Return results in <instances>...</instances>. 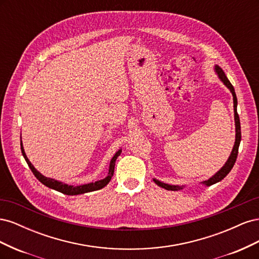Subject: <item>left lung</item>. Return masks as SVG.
Segmentation results:
<instances>
[{
	"instance_id": "left-lung-1",
	"label": "left lung",
	"mask_w": 259,
	"mask_h": 259,
	"mask_svg": "<svg viewBox=\"0 0 259 259\" xmlns=\"http://www.w3.org/2000/svg\"><path fill=\"white\" fill-rule=\"evenodd\" d=\"M215 71H216V73L218 74V77H219V79H221V81L227 86V88H228V89L230 90V92H231V94H232V96H233L234 122H236V142H234V146H233V149H232V151H231V154H230V156H229V159L227 160V162L225 163V165H224L221 169H219L214 176H211L209 179L205 180V182H203V184H204L205 186H211V185H214V184H216V183H218V182H221L222 179H224L227 175L229 174V171L232 169V167H233V165H234V163H236V161H237L238 151H239V146H240V142H241V125H240V117H239V114H238V112H237L238 100H237L236 92H234V89H233L232 84H231L230 81L228 80V77L226 76L225 72L223 71V69H222L221 67L215 66ZM153 182H154L156 185H158V186L164 188V189H166V190H173V191H175V190L183 189V187H180V186H174V185H168V184H164V183L160 182V180H158V179H153Z\"/></svg>"
}]
</instances>
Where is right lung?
<instances>
[{
  "label": "right lung",
  "mask_w": 259,
  "mask_h": 259,
  "mask_svg": "<svg viewBox=\"0 0 259 259\" xmlns=\"http://www.w3.org/2000/svg\"><path fill=\"white\" fill-rule=\"evenodd\" d=\"M21 146V152L23 158H25L26 162L28 163V165L30 167V169L32 170V173L34 174V176L36 177V179L40 180V182L45 185L46 187L52 188L54 190H57L61 193H65L68 195H76V194H82V193H86V192H91V191H96L101 189V188H104L105 186H107L109 184V182L111 180V177L113 176L114 173V165H115V161L117 159V156H119L122 152V149H120L119 151H116V153L113 155V158L110 161V165H109V173L108 176L104 179L101 180H97L95 183H90V184H86V185H81V186H71V185H67L59 182V180H55L53 178H49V177H45L43 176L40 171L36 170L35 167L31 164V162L29 161V159L27 158V155L25 153V150H23V147H22V143L20 144Z\"/></svg>",
  "instance_id": "right-lung-1"
}]
</instances>
